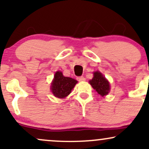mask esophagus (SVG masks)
<instances>
[{
    "label": "esophagus",
    "instance_id": "34e87169",
    "mask_svg": "<svg viewBox=\"0 0 149 149\" xmlns=\"http://www.w3.org/2000/svg\"><path fill=\"white\" fill-rule=\"evenodd\" d=\"M77 79H78V81H85V78L83 76L77 77Z\"/></svg>",
    "mask_w": 149,
    "mask_h": 149
}]
</instances>
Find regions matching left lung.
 <instances>
[{"instance_id":"8db88e82","label":"left lung","mask_w":149,"mask_h":149,"mask_svg":"<svg viewBox=\"0 0 149 149\" xmlns=\"http://www.w3.org/2000/svg\"><path fill=\"white\" fill-rule=\"evenodd\" d=\"M89 82L94 90L102 97L107 95L110 91L109 82L100 71L94 72L93 78Z\"/></svg>"}]
</instances>
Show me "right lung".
Returning a JSON list of instances; mask_svg holds the SVG:
<instances>
[{
	"label": "right lung",
	"mask_w": 149,
	"mask_h": 149,
	"mask_svg": "<svg viewBox=\"0 0 149 149\" xmlns=\"http://www.w3.org/2000/svg\"><path fill=\"white\" fill-rule=\"evenodd\" d=\"M77 83L78 81L76 80L69 77H65L61 71H57L51 83V91L54 97L64 99L71 93Z\"/></svg>",
	"instance_id": "add662e5"
}]
</instances>
